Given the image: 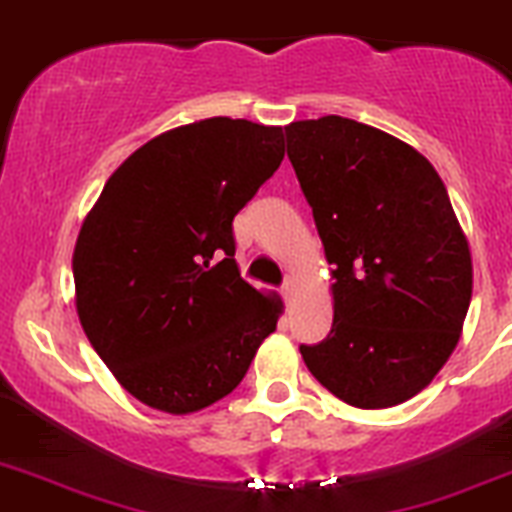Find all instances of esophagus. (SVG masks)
Listing matches in <instances>:
<instances>
[{
    "mask_svg": "<svg viewBox=\"0 0 512 512\" xmlns=\"http://www.w3.org/2000/svg\"><path fill=\"white\" fill-rule=\"evenodd\" d=\"M295 290H297L295 280H292V277H287L285 285H282V297H285L287 302H292V297H295Z\"/></svg>",
    "mask_w": 512,
    "mask_h": 512,
    "instance_id": "obj_1",
    "label": "esophagus"
}]
</instances>
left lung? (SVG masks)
I'll use <instances>...</instances> for the list:
<instances>
[{
	"mask_svg": "<svg viewBox=\"0 0 512 512\" xmlns=\"http://www.w3.org/2000/svg\"><path fill=\"white\" fill-rule=\"evenodd\" d=\"M287 157L332 265V330L300 345L352 408L415 398L453 355L473 257L435 167L388 132L327 114L285 127Z\"/></svg>",
	"mask_w": 512,
	"mask_h": 512,
	"instance_id": "left-lung-1",
	"label": "left lung"
}]
</instances>
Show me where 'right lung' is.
<instances>
[{"label": "right lung", "instance_id": "1", "mask_svg": "<svg viewBox=\"0 0 512 512\" xmlns=\"http://www.w3.org/2000/svg\"><path fill=\"white\" fill-rule=\"evenodd\" d=\"M285 157L282 127L210 117L132 152L72 255L84 335L132 398L190 415L230 395L282 300L240 277L232 220Z\"/></svg>", "mask_w": 512, "mask_h": 512}]
</instances>
